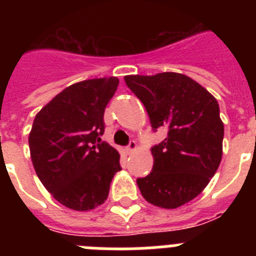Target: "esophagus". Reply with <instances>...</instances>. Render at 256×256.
Segmentation results:
<instances>
[{
	"label": "esophagus",
	"instance_id": "34e87169",
	"mask_svg": "<svg viewBox=\"0 0 256 256\" xmlns=\"http://www.w3.org/2000/svg\"><path fill=\"white\" fill-rule=\"evenodd\" d=\"M136 148H137V144H136V141H130V144L126 146V152H132V151H134Z\"/></svg>",
	"mask_w": 256,
	"mask_h": 256
}]
</instances>
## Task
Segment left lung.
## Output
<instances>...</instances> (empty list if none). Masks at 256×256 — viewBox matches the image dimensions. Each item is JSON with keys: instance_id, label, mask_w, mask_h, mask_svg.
<instances>
[{"instance_id": "obj_1", "label": "left lung", "mask_w": 256, "mask_h": 256, "mask_svg": "<svg viewBox=\"0 0 256 256\" xmlns=\"http://www.w3.org/2000/svg\"><path fill=\"white\" fill-rule=\"evenodd\" d=\"M126 83L148 112L152 130L166 126L151 148L152 170L137 180L144 200L176 209L200 195L222 160L224 126L216 97L180 73L126 76Z\"/></svg>"}]
</instances>
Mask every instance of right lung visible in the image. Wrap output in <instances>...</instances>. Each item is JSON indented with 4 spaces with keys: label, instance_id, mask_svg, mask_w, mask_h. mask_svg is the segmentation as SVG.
I'll list each match as a JSON object with an SVG mask.
<instances>
[{
    "label": "right lung",
    "instance_id": "1",
    "mask_svg": "<svg viewBox=\"0 0 256 256\" xmlns=\"http://www.w3.org/2000/svg\"><path fill=\"white\" fill-rule=\"evenodd\" d=\"M118 84L115 76L72 84L34 118L29 133L33 166L47 191L69 209L104 204L122 169L119 152L101 141L104 112Z\"/></svg>",
    "mask_w": 256,
    "mask_h": 256
}]
</instances>
